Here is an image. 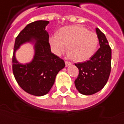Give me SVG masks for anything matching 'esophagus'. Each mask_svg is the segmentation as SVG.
Returning a JSON list of instances; mask_svg holds the SVG:
<instances>
[{"label":"esophagus","mask_w":124,"mask_h":124,"mask_svg":"<svg viewBox=\"0 0 124 124\" xmlns=\"http://www.w3.org/2000/svg\"><path fill=\"white\" fill-rule=\"evenodd\" d=\"M65 64H66V66L67 67V66H70V65H72V62H68V61H65Z\"/></svg>","instance_id":"obj_1"}]
</instances>
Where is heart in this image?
I'll list each match as a JSON object with an SVG mask.
<instances>
[{
	"instance_id": "b5f03b06",
	"label": "heart",
	"mask_w": 124,
	"mask_h": 124,
	"mask_svg": "<svg viewBox=\"0 0 124 124\" xmlns=\"http://www.w3.org/2000/svg\"><path fill=\"white\" fill-rule=\"evenodd\" d=\"M52 51L60 56L67 50L74 61L84 62L95 53L98 38L96 34L80 25L67 26L60 28L58 35L49 38Z\"/></svg>"
}]
</instances>
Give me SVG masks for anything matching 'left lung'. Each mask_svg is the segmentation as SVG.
I'll return each instance as SVG.
<instances>
[{"label":"left lung","mask_w":124,"mask_h":124,"mask_svg":"<svg viewBox=\"0 0 124 124\" xmlns=\"http://www.w3.org/2000/svg\"><path fill=\"white\" fill-rule=\"evenodd\" d=\"M100 48L88 61L75 64L79 69L74 82L76 89L84 95H92L104 88L111 72L112 50L104 34L96 29Z\"/></svg>","instance_id":"obj_1"}]
</instances>
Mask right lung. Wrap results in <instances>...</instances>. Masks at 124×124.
Segmentation results:
<instances>
[{"label": "right lung", "instance_id": "1", "mask_svg": "<svg viewBox=\"0 0 124 124\" xmlns=\"http://www.w3.org/2000/svg\"><path fill=\"white\" fill-rule=\"evenodd\" d=\"M47 20H37L26 26L16 38L12 56V71L16 80L26 92L36 96L48 93L57 74L65 66L64 61L51 52L48 33L45 30ZM26 42L35 44L33 60L20 64L15 57L16 51Z\"/></svg>", "mask_w": 124, "mask_h": 124}]
</instances>
